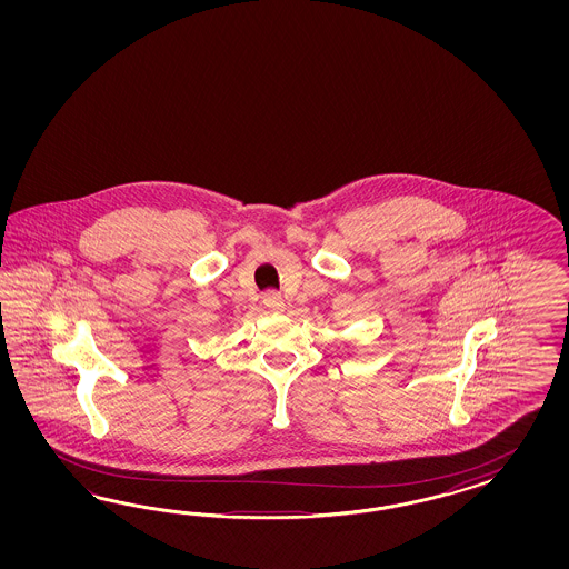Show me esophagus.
I'll return each mask as SVG.
<instances>
[{
  "mask_svg": "<svg viewBox=\"0 0 569 569\" xmlns=\"http://www.w3.org/2000/svg\"><path fill=\"white\" fill-rule=\"evenodd\" d=\"M262 305L271 310V312H281V310L286 309V302H283L281 293L277 292L264 293V296H262Z\"/></svg>",
  "mask_w": 569,
  "mask_h": 569,
  "instance_id": "34e87169",
  "label": "esophagus"
}]
</instances>
